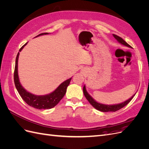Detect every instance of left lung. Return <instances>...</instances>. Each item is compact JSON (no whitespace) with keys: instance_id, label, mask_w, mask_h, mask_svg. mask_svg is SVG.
<instances>
[{"instance_id":"1","label":"left lung","mask_w":149,"mask_h":149,"mask_svg":"<svg viewBox=\"0 0 149 149\" xmlns=\"http://www.w3.org/2000/svg\"><path fill=\"white\" fill-rule=\"evenodd\" d=\"M113 37L116 38V40L119 43L123 45H124V46L127 47L129 48H132L131 46H130L127 42H125L123 38H122L120 37H119V36L113 34ZM83 93H84V96L86 97V98L87 99V100L89 101V102L91 104L94 108H95V109H96L97 110L100 111L104 112H116L117 111L120 109L121 108H123V107H124V106L127 105V104L132 100V98L134 97V96L136 95V94H134V95L131 97L129 98V100H126L124 102H123L119 103V104H116L109 105V104H104L100 103V102H97L95 100H94V99L91 96H90V94L87 92L86 88L85 85L84 86V87H83Z\"/></svg>"}]
</instances>
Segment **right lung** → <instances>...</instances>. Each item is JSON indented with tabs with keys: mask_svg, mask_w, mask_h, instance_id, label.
Segmentation results:
<instances>
[{
	"mask_svg": "<svg viewBox=\"0 0 149 149\" xmlns=\"http://www.w3.org/2000/svg\"><path fill=\"white\" fill-rule=\"evenodd\" d=\"M49 34L48 33H43L37 35V37L39 36ZM28 43V42H27ZM27 43H26L24 46H22L20 49L19 52H21L22 49L24 48ZM20 53L19 52L17 54L16 60H15V71H14V83L17 91L19 92V94L24 101L29 104V106L33 107L37 109H49L55 107L57 105L61 99L64 97L65 94L66 92L67 87L68 86L70 83L72 78H69L65 81L60 84L55 91L53 92L45 94V95H35L32 93H31L22 86L18 74V60H19Z\"/></svg>",
	"mask_w": 149,
	"mask_h": 149,
	"instance_id": "obj_1",
	"label": "right lung"
}]
</instances>
